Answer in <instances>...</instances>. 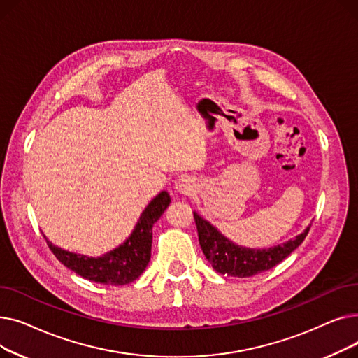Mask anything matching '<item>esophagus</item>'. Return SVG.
<instances>
[{
	"label": "esophagus",
	"instance_id": "34e87169",
	"mask_svg": "<svg viewBox=\"0 0 358 358\" xmlns=\"http://www.w3.org/2000/svg\"><path fill=\"white\" fill-rule=\"evenodd\" d=\"M174 187H176V190H177L178 193H181V194H190V193L194 190V184H193L192 178H189V177H181V178H178V180L176 181Z\"/></svg>",
	"mask_w": 358,
	"mask_h": 358
}]
</instances>
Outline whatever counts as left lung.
Returning a JSON list of instances; mask_svg holds the SVG:
<instances>
[{
  "mask_svg": "<svg viewBox=\"0 0 358 358\" xmlns=\"http://www.w3.org/2000/svg\"><path fill=\"white\" fill-rule=\"evenodd\" d=\"M193 215L201 251L212 264L213 270H216L219 274L241 278L264 273L280 264L303 242L310 228L308 227L302 234H299L287 242L259 250L238 245V243L219 232L216 227H213L209 220L201 217L197 212H193Z\"/></svg>",
  "mask_w": 358,
  "mask_h": 358,
  "instance_id": "left-lung-1",
  "label": "left lung"
}]
</instances>
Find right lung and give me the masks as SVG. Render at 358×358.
Returning a JSON list of instances; mask_svg holds the SVG:
<instances>
[{"label":"right lung","instance_id":"add662e5","mask_svg":"<svg viewBox=\"0 0 358 358\" xmlns=\"http://www.w3.org/2000/svg\"><path fill=\"white\" fill-rule=\"evenodd\" d=\"M169 203H171V197L162 190L149 201L134 231L124 242L100 257H90L64 250L52 243L45 235L43 236L53 255L75 274L94 283L107 286L129 285L135 281L149 264L154 223L161 217Z\"/></svg>","mask_w":358,"mask_h":358}]
</instances>
